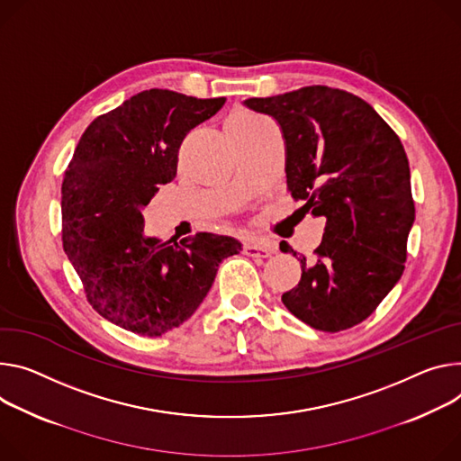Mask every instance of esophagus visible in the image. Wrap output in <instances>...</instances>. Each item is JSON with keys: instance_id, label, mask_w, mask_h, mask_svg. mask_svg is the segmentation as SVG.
I'll list each match as a JSON object with an SVG mask.
<instances>
[{"instance_id": "34e87169", "label": "esophagus", "mask_w": 461, "mask_h": 461, "mask_svg": "<svg viewBox=\"0 0 461 461\" xmlns=\"http://www.w3.org/2000/svg\"><path fill=\"white\" fill-rule=\"evenodd\" d=\"M242 249H244L246 256L259 258V259H267L274 252L272 246L267 240H263V239H246Z\"/></svg>"}]
</instances>
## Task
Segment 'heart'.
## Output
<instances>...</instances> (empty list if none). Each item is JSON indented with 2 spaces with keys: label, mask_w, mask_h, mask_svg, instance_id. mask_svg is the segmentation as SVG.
<instances>
[{
  "label": "heart",
  "mask_w": 461,
  "mask_h": 461,
  "mask_svg": "<svg viewBox=\"0 0 461 461\" xmlns=\"http://www.w3.org/2000/svg\"><path fill=\"white\" fill-rule=\"evenodd\" d=\"M263 122L261 117L258 115H252V113H244V112H239V113H233L228 121L226 127H237V129H246V127H256V124Z\"/></svg>",
  "instance_id": "obj_1"
}]
</instances>
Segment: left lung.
<instances>
[{"instance_id": "8db88e82", "label": "left lung", "mask_w": 461, "mask_h": 461, "mask_svg": "<svg viewBox=\"0 0 461 461\" xmlns=\"http://www.w3.org/2000/svg\"><path fill=\"white\" fill-rule=\"evenodd\" d=\"M244 106L277 121L288 191L325 221L314 258H298L302 279L281 302L325 332L364 321L401 279L415 221L401 140L371 104L344 90L307 86ZM283 249L296 256L286 242Z\"/></svg>"}]
</instances>
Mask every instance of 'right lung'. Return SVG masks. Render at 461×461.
<instances>
[{"mask_svg":"<svg viewBox=\"0 0 461 461\" xmlns=\"http://www.w3.org/2000/svg\"><path fill=\"white\" fill-rule=\"evenodd\" d=\"M226 97L145 90L99 115L78 140L62 182V242L92 307L141 337L182 325L207 296L219 265L242 244L196 233L149 237L143 207L176 178L185 134Z\"/></svg>","mask_w":461,"mask_h":461,"instance_id":"1","label":"right lung"}]
</instances>
